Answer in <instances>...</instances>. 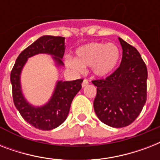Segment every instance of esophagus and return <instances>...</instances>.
<instances>
[{
    "instance_id": "obj_1",
    "label": "esophagus",
    "mask_w": 160,
    "mask_h": 160,
    "mask_svg": "<svg viewBox=\"0 0 160 160\" xmlns=\"http://www.w3.org/2000/svg\"><path fill=\"white\" fill-rule=\"evenodd\" d=\"M88 84H89V80H86V79H85V80H83L82 86H83V87H85L86 85H88Z\"/></svg>"
}]
</instances>
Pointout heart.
I'll return each instance as SVG.
<instances>
[{"label": "heart", "instance_id": "b5f03b06", "mask_svg": "<svg viewBox=\"0 0 160 160\" xmlns=\"http://www.w3.org/2000/svg\"><path fill=\"white\" fill-rule=\"evenodd\" d=\"M119 59L120 50L115 44L91 42L75 51V59L66 58L65 65L76 72H82L85 67H91L94 75L103 77L116 68Z\"/></svg>", "mask_w": 160, "mask_h": 160}]
</instances>
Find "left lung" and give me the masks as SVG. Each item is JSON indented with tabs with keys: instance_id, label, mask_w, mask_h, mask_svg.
<instances>
[{
	"instance_id": "8db88e82",
	"label": "left lung",
	"mask_w": 160,
	"mask_h": 160,
	"mask_svg": "<svg viewBox=\"0 0 160 160\" xmlns=\"http://www.w3.org/2000/svg\"><path fill=\"white\" fill-rule=\"evenodd\" d=\"M123 49L120 65L105 79L93 80L97 87L94 109L101 122L122 128L135 120L147 99L148 71L139 51L119 37Z\"/></svg>"
}]
</instances>
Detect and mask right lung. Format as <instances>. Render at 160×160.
<instances>
[{"label": "right lung", "mask_w": 160, "mask_h": 160, "mask_svg": "<svg viewBox=\"0 0 160 160\" xmlns=\"http://www.w3.org/2000/svg\"><path fill=\"white\" fill-rule=\"evenodd\" d=\"M65 37L43 36L21 52L16 60L11 72L14 105L25 120L36 129H53L65 121L68 116L73 99L81 89L82 79L72 81L59 80L51 98L46 105L32 106L24 97L21 86V73L27 59L37 54L53 55L58 65H63L65 53Z\"/></svg>", "instance_id": "obj_1"}]
</instances>
